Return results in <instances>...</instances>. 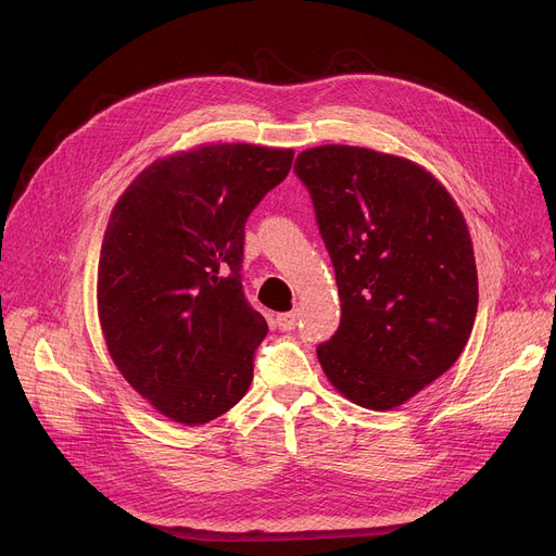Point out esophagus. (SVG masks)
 I'll return each instance as SVG.
<instances>
[{
    "mask_svg": "<svg viewBox=\"0 0 556 556\" xmlns=\"http://www.w3.org/2000/svg\"><path fill=\"white\" fill-rule=\"evenodd\" d=\"M298 319H300V313L298 311H290V313H279L275 317V323H277V327L281 331H293L295 325H298Z\"/></svg>",
    "mask_w": 556,
    "mask_h": 556,
    "instance_id": "obj_1",
    "label": "esophagus"
}]
</instances>
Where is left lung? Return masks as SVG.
I'll return each mask as SVG.
<instances>
[{"instance_id": "8db88e82", "label": "left lung", "mask_w": 556, "mask_h": 556, "mask_svg": "<svg viewBox=\"0 0 556 556\" xmlns=\"http://www.w3.org/2000/svg\"><path fill=\"white\" fill-rule=\"evenodd\" d=\"M333 261L340 327L317 346L331 386L392 410L453 367L478 313L469 225L430 170L363 146L295 162Z\"/></svg>"}]
</instances>
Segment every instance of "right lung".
I'll use <instances>...</instances> for the list:
<instances>
[{
	"label": "right lung",
	"instance_id": "add662e5",
	"mask_svg": "<svg viewBox=\"0 0 556 556\" xmlns=\"http://www.w3.org/2000/svg\"><path fill=\"white\" fill-rule=\"evenodd\" d=\"M293 149L202 143L146 166L110 214L97 279L112 363L160 415L207 424L252 383L268 325L241 286L245 220Z\"/></svg>",
	"mask_w": 556,
	"mask_h": 556
}]
</instances>
